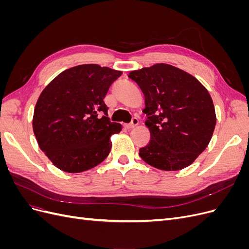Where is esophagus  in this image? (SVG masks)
Returning a JSON list of instances; mask_svg holds the SVG:
<instances>
[{
	"mask_svg": "<svg viewBox=\"0 0 249 249\" xmlns=\"http://www.w3.org/2000/svg\"><path fill=\"white\" fill-rule=\"evenodd\" d=\"M138 119L136 118V117H134L133 119H132V122H131V124H125L124 126L126 127V129H134L135 126H137L138 125Z\"/></svg>",
	"mask_w": 249,
	"mask_h": 249,
	"instance_id": "34e87169",
	"label": "esophagus"
}]
</instances>
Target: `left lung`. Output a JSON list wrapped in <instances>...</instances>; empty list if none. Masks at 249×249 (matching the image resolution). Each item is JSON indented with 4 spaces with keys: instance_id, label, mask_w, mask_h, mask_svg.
<instances>
[{
    "instance_id": "8db88e82",
    "label": "left lung",
    "mask_w": 249,
    "mask_h": 249,
    "mask_svg": "<svg viewBox=\"0 0 249 249\" xmlns=\"http://www.w3.org/2000/svg\"><path fill=\"white\" fill-rule=\"evenodd\" d=\"M145 99L147 145L141 159L155 168L177 171L191 165L213 136L216 114L206 87L190 73L165 63L129 73Z\"/></svg>"
}]
</instances>
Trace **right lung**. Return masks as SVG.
I'll use <instances>...</instances> for the list:
<instances>
[{
    "mask_svg": "<svg viewBox=\"0 0 249 249\" xmlns=\"http://www.w3.org/2000/svg\"><path fill=\"white\" fill-rule=\"evenodd\" d=\"M122 71L82 64L59 73L42 90L33 115L38 145L59 169L78 173L108 157L111 136L122 124L111 123L104 99Z\"/></svg>",
    "mask_w": 249,
    "mask_h": 249,
    "instance_id": "right-lung-1",
    "label": "right lung"
}]
</instances>
